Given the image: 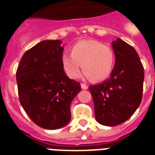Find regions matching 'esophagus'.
<instances>
[{
	"label": "esophagus",
	"instance_id": "34e87169",
	"mask_svg": "<svg viewBox=\"0 0 155 155\" xmlns=\"http://www.w3.org/2000/svg\"><path fill=\"white\" fill-rule=\"evenodd\" d=\"M81 88L83 89V90H87V89H88V85H87V84H81Z\"/></svg>",
	"mask_w": 155,
	"mask_h": 155
}]
</instances>
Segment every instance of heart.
Segmentation results:
<instances>
[{
  "instance_id": "heart-1",
  "label": "heart",
  "mask_w": 155,
  "mask_h": 155,
  "mask_svg": "<svg viewBox=\"0 0 155 155\" xmlns=\"http://www.w3.org/2000/svg\"><path fill=\"white\" fill-rule=\"evenodd\" d=\"M61 64L65 74L71 79L79 77L81 65L84 77L93 81H101L109 77L114 64V53L108 45L100 41H81L72 45L71 54L61 58Z\"/></svg>"
}]
</instances>
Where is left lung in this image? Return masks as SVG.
<instances>
[{"mask_svg": "<svg viewBox=\"0 0 155 155\" xmlns=\"http://www.w3.org/2000/svg\"><path fill=\"white\" fill-rule=\"evenodd\" d=\"M115 63L110 77L91 85L94 115L99 123L115 126L133 115L142 101L143 64L131 45L120 38L112 42Z\"/></svg>", "mask_w": 155, "mask_h": 155, "instance_id": "obj_1", "label": "left lung"}]
</instances>
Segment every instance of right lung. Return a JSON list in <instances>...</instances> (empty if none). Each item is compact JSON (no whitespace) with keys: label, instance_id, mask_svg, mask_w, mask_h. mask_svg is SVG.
<instances>
[{"label":"right lung","instance_id":"obj_1","mask_svg":"<svg viewBox=\"0 0 155 155\" xmlns=\"http://www.w3.org/2000/svg\"><path fill=\"white\" fill-rule=\"evenodd\" d=\"M61 44L60 40L41 41L23 54L16 71L21 106L35 124L46 130L70 122L71 102L81 91V84L64 73Z\"/></svg>","mask_w":155,"mask_h":155}]
</instances>
